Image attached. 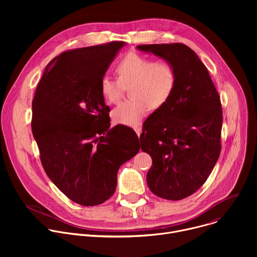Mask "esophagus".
<instances>
[{"mask_svg":"<svg viewBox=\"0 0 257 257\" xmlns=\"http://www.w3.org/2000/svg\"><path fill=\"white\" fill-rule=\"evenodd\" d=\"M135 132H136V134L138 135V137L140 136V134H141V128L138 126V127H136L135 128Z\"/></svg>","mask_w":257,"mask_h":257,"instance_id":"esophagus-1","label":"esophagus"}]
</instances>
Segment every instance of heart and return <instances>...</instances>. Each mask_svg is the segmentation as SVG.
Instances as JSON below:
<instances>
[{"instance_id":"b5f03b06","label":"heart","mask_w":257,"mask_h":257,"mask_svg":"<svg viewBox=\"0 0 257 257\" xmlns=\"http://www.w3.org/2000/svg\"><path fill=\"white\" fill-rule=\"evenodd\" d=\"M117 80L103 76L99 83L102 98L116 104L129 86L131 99L120 103L112 112L118 124L137 127L150 108L163 107L172 96L177 84L174 65L166 60L155 61L137 53L125 55L115 66Z\"/></svg>"}]
</instances>
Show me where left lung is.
Returning a JSON list of instances; mask_svg holds the SVG:
<instances>
[{
    "label": "left lung",
    "mask_w": 257,
    "mask_h": 257,
    "mask_svg": "<svg viewBox=\"0 0 257 257\" xmlns=\"http://www.w3.org/2000/svg\"><path fill=\"white\" fill-rule=\"evenodd\" d=\"M137 49L171 62L177 72L169 101L143 124L141 150L153 165L146 175L151 191L168 200L196 192L221 154V98L204 64L184 44L140 45Z\"/></svg>",
    "instance_id": "8db88e82"
}]
</instances>
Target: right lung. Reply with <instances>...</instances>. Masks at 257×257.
I'll list each match as a JSON object with an SVG mask.
<instances>
[{"instance_id":"1","label":"right lung","mask_w":257,"mask_h":257,"mask_svg":"<svg viewBox=\"0 0 257 257\" xmlns=\"http://www.w3.org/2000/svg\"><path fill=\"white\" fill-rule=\"evenodd\" d=\"M124 44L63 52L47 67L32 100L31 129L44 170L80 205H98L111 197L119 168L140 150L131 128L109 129V107L99 89Z\"/></svg>"}]
</instances>
